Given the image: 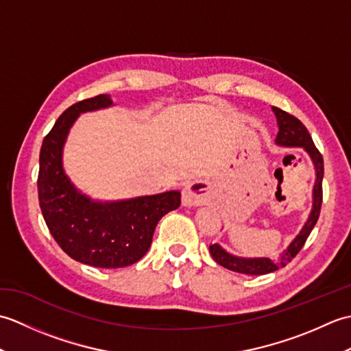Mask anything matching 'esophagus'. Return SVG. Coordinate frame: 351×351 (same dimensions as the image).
<instances>
[{"label":"esophagus","mask_w":351,"mask_h":351,"mask_svg":"<svg viewBox=\"0 0 351 351\" xmlns=\"http://www.w3.org/2000/svg\"><path fill=\"white\" fill-rule=\"evenodd\" d=\"M206 200H208V190L204 184L191 182L184 187V190H182V205L184 206L205 205Z\"/></svg>","instance_id":"esophagus-1"}]
</instances>
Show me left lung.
Masks as SVG:
<instances>
[{"label": "left lung", "instance_id": "8db88e82", "mask_svg": "<svg viewBox=\"0 0 351 351\" xmlns=\"http://www.w3.org/2000/svg\"><path fill=\"white\" fill-rule=\"evenodd\" d=\"M271 110L276 116V121H278V128H279L274 143L282 147H302L303 151L309 155L312 164H314L315 184H314V189H312V210L308 215V220L304 221L300 232L295 235L294 240L288 244V247L280 253L278 259L237 256V255H232V253L226 252L217 243L210 245V252L215 263L228 268V270L243 273V274H250V276L273 273L278 270L279 267H285L288 263H291V259H293L303 247L304 241H306V238L311 234V230L314 229L315 223L318 220L319 210H322V202H323V176H324L323 156L318 152L314 141H312V137L309 136L306 126H304L297 117L287 113V111H283L278 107H273Z\"/></svg>", "mask_w": 351, "mask_h": 351}]
</instances>
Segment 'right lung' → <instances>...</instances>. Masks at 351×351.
I'll use <instances>...</instances> for the list:
<instances>
[{"mask_svg":"<svg viewBox=\"0 0 351 351\" xmlns=\"http://www.w3.org/2000/svg\"><path fill=\"white\" fill-rule=\"evenodd\" d=\"M113 107L110 95L73 104L43 138L39 158V204L51 235L81 264L121 268L136 264L151 247L160 219L181 205L176 190L132 199L93 200L72 184L63 167V147L80 114Z\"/></svg>","mask_w":351,"mask_h":351,"instance_id":"obj_1","label":"right lung"}]
</instances>
